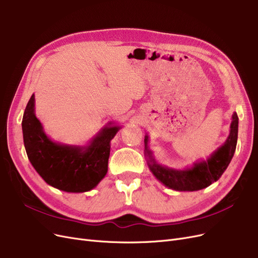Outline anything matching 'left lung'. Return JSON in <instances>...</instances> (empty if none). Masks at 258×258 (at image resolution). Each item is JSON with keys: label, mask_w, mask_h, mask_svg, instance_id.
Listing matches in <instances>:
<instances>
[{"label": "left lung", "mask_w": 258, "mask_h": 258, "mask_svg": "<svg viewBox=\"0 0 258 258\" xmlns=\"http://www.w3.org/2000/svg\"><path fill=\"white\" fill-rule=\"evenodd\" d=\"M238 117L234 113L230 126V135L226 142L213 153L210 158L194 163L191 169L183 171L173 170L156 162L152 152L148 148L149 136L145 135V153L148 156V164L154 176L165 186L176 191H198L217 181L230 164L237 144Z\"/></svg>", "instance_id": "1"}]
</instances>
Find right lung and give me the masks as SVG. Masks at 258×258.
I'll return each mask as SVG.
<instances>
[{
  "mask_svg": "<svg viewBox=\"0 0 258 258\" xmlns=\"http://www.w3.org/2000/svg\"><path fill=\"white\" fill-rule=\"evenodd\" d=\"M109 123L108 125H110ZM120 126H105L87 147L51 141L35 115V95L26 105L22 131L28 159L49 185L70 193L91 191L107 173L110 140Z\"/></svg>",
  "mask_w": 258,
  "mask_h": 258,
  "instance_id": "add662e5",
  "label": "right lung"
}]
</instances>
